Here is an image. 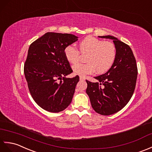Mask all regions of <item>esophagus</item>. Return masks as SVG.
<instances>
[{"instance_id":"esophagus-1","label":"esophagus","mask_w":152,"mask_h":152,"mask_svg":"<svg viewBox=\"0 0 152 152\" xmlns=\"http://www.w3.org/2000/svg\"><path fill=\"white\" fill-rule=\"evenodd\" d=\"M79 79H80V80H85V77H83V76H80V77H79Z\"/></svg>"}]
</instances>
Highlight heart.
<instances>
[{
	"label": "heart",
	"instance_id": "heart-1",
	"mask_svg": "<svg viewBox=\"0 0 152 152\" xmlns=\"http://www.w3.org/2000/svg\"><path fill=\"white\" fill-rule=\"evenodd\" d=\"M79 50L82 54H87L85 64H77L72 67L75 74L84 76L96 71L98 74L107 72L115 62L117 50L115 45L110 42L87 36L79 43ZM64 55L69 63L75 64L79 61L80 53L72 45L66 46Z\"/></svg>",
	"mask_w": 152,
	"mask_h": 152
}]
</instances>
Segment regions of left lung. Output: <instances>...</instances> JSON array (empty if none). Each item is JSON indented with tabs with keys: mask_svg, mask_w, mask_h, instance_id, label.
<instances>
[{
	"mask_svg": "<svg viewBox=\"0 0 152 152\" xmlns=\"http://www.w3.org/2000/svg\"><path fill=\"white\" fill-rule=\"evenodd\" d=\"M113 39L117 56L113 67L103 75L94 77L98 80H86V94L94 110L108 116L122 110L129 102L136 86L137 66L130 47L112 36H99Z\"/></svg>",
	"mask_w": 152,
	"mask_h": 152,
	"instance_id": "8db88e82",
	"label": "left lung"
}]
</instances>
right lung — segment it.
Listing matches in <instances>:
<instances>
[{
    "label": "right lung",
    "mask_w": 152,
    "mask_h": 152,
    "mask_svg": "<svg viewBox=\"0 0 152 152\" xmlns=\"http://www.w3.org/2000/svg\"><path fill=\"white\" fill-rule=\"evenodd\" d=\"M77 38L71 34L47 32L29 47L24 66L28 89L35 102L49 112L62 111L72 101L79 77L66 78L73 70L64 51Z\"/></svg>",
    "instance_id": "add662e5"
}]
</instances>
